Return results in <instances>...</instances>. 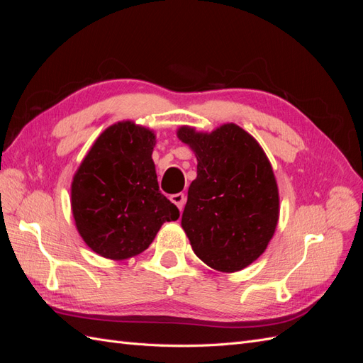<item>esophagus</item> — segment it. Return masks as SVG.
<instances>
[{"mask_svg": "<svg viewBox=\"0 0 363 363\" xmlns=\"http://www.w3.org/2000/svg\"><path fill=\"white\" fill-rule=\"evenodd\" d=\"M171 201L179 207V211L182 212L183 211V207H184V203H186V195L184 194H174V195H171Z\"/></svg>", "mask_w": 363, "mask_h": 363, "instance_id": "1", "label": "esophagus"}]
</instances>
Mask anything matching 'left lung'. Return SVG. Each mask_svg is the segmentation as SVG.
<instances>
[{"mask_svg":"<svg viewBox=\"0 0 363 363\" xmlns=\"http://www.w3.org/2000/svg\"><path fill=\"white\" fill-rule=\"evenodd\" d=\"M177 136L199 162L182 215L194 252L216 271L247 268L267 250L279 221V188L265 151L236 124L212 133L183 125Z\"/></svg>","mask_w":363,"mask_h":363,"instance_id":"1","label":"left lung"}]
</instances>
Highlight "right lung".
I'll use <instances>...</instances> for the list:
<instances>
[{
	"mask_svg": "<svg viewBox=\"0 0 363 363\" xmlns=\"http://www.w3.org/2000/svg\"><path fill=\"white\" fill-rule=\"evenodd\" d=\"M155 131L131 121L106 128L77 169L71 207L80 236L106 259L124 260L147 250L179 208L159 191Z\"/></svg>",
	"mask_w": 363,
	"mask_h": 363,
	"instance_id": "add662e5",
	"label": "right lung"
}]
</instances>
